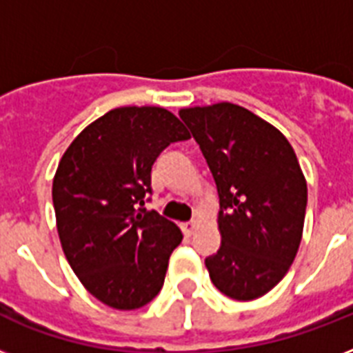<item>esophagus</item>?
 I'll return each instance as SVG.
<instances>
[{
    "instance_id": "34e87169",
    "label": "esophagus",
    "mask_w": 353,
    "mask_h": 353,
    "mask_svg": "<svg viewBox=\"0 0 353 353\" xmlns=\"http://www.w3.org/2000/svg\"><path fill=\"white\" fill-rule=\"evenodd\" d=\"M198 229V221L190 220L187 223H183V231L187 232V234H194V231Z\"/></svg>"
}]
</instances>
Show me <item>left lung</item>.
I'll return each mask as SVG.
<instances>
[{
  "label": "left lung",
  "instance_id": "left-lung-1",
  "mask_svg": "<svg viewBox=\"0 0 353 353\" xmlns=\"http://www.w3.org/2000/svg\"><path fill=\"white\" fill-rule=\"evenodd\" d=\"M220 196L221 247L205 258L210 280L252 301L284 279L301 245L307 187L288 139L231 102L179 112Z\"/></svg>",
  "mask_w": 353,
  "mask_h": 353
}]
</instances>
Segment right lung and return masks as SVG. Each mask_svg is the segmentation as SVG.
I'll return each instance as SVG.
<instances>
[{"instance_id":"obj_1","label":"right lung","mask_w":353,"mask_h":353,"mask_svg":"<svg viewBox=\"0 0 353 353\" xmlns=\"http://www.w3.org/2000/svg\"><path fill=\"white\" fill-rule=\"evenodd\" d=\"M187 139V128L165 108H117L82 130L58 165L52 205L62 249L106 306L137 310L163 288L183 234L144 203L157 155Z\"/></svg>"}]
</instances>
